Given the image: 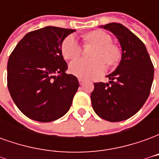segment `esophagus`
I'll return each mask as SVG.
<instances>
[{
  "mask_svg": "<svg viewBox=\"0 0 159 159\" xmlns=\"http://www.w3.org/2000/svg\"><path fill=\"white\" fill-rule=\"evenodd\" d=\"M78 82H79L80 85H83L85 83V81L82 79V78H78Z\"/></svg>",
  "mask_w": 159,
  "mask_h": 159,
  "instance_id": "34e87169",
  "label": "esophagus"
}]
</instances>
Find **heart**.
<instances>
[{"label": "heart", "mask_w": 159, "mask_h": 159, "mask_svg": "<svg viewBox=\"0 0 159 159\" xmlns=\"http://www.w3.org/2000/svg\"><path fill=\"white\" fill-rule=\"evenodd\" d=\"M86 43L96 46L92 54L94 59L91 60L78 59L70 65V71L74 76L81 78H91L102 73L106 65L114 66L120 59V52L117 46L113 45L110 35L102 30H93L84 36ZM61 52L66 59H74L79 57L82 52L80 45L75 36L70 35L66 37L61 44Z\"/></svg>", "instance_id": "heart-1"}]
</instances>
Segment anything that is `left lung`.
Wrapping results in <instances>:
<instances>
[{"label": "left lung", "instance_id": "1", "mask_svg": "<svg viewBox=\"0 0 159 159\" xmlns=\"http://www.w3.org/2000/svg\"><path fill=\"white\" fill-rule=\"evenodd\" d=\"M117 36L122 59L109 83H94L91 103L95 113L109 122L129 118L143 107L150 94L154 67L144 43L121 24L100 26Z\"/></svg>", "mask_w": 159, "mask_h": 159}]
</instances>
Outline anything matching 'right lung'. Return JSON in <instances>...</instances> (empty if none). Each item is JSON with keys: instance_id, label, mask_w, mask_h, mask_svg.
<instances>
[{"instance_id": "obj_1", "label": "right lung", "mask_w": 159, "mask_h": 159, "mask_svg": "<svg viewBox=\"0 0 159 159\" xmlns=\"http://www.w3.org/2000/svg\"><path fill=\"white\" fill-rule=\"evenodd\" d=\"M75 30L47 26L27 33L10 54L7 88L13 102L26 117L48 123L69 111L79 87L68 68L61 44ZM58 73L59 76L55 74Z\"/></svg>"}]
</instances>
